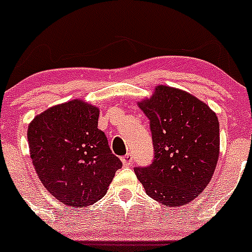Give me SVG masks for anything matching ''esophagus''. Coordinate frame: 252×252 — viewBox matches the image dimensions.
Returning <instances> with one entry per match:
<instances>
[{
	"label": "esophagus",
	"mask_w": 252,
	"mask_h": 252,
	"mask_svg": "<svg viewBox=\"0 0 252 252\" xmlns=\"http://www.w3.org/2000/svg\"><path fill=\"white\" fill-rule=\"evenodd\" d=\"M122 162H123L124 166H131V163H133V155L126 154V156L122 157Z\"/></svg>",
	"instance_id": "obj_1"
}]
</instances>
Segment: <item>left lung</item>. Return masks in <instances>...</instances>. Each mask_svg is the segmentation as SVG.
Returning <instances> with one entry per match:
<instances>
[{
  "label": "left lung",
  "instance_id": "obj_1",
  "mask_svg": "<svg viewBox=\"0 0 252 252\" xmlns=\"http://www.w3.org/2000/svg\"><path fill=\"white\" fill-rule=\"evenodd\" d=\"M150 119L155 159L136 177L151 199L184 206L211 182L220 157V122L191 94L157 85L150 98L138 102Z\"/></svg>",
  "mask_w": 252,
  "mask_h": 252
}]
</instances>
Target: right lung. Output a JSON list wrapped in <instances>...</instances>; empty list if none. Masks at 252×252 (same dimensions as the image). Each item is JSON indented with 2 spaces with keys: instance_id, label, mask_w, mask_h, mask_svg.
<instances>
[{
  "instance_id": "add662e5",
  "label": "right lung",
  "mask_w": 252,
  "mask_h": 252,
  "mask_svg": "<svg viewBox=\"0 0 252 252\" xmlns=\"http://www.w3.org/2000/svg\"><path fill=\"white\" fill-rule=\"evenodd\" d=\"M100 110L83 100L52 106L28 126L32 164L42 185L60 202L85 207L102 199L122 167L105 133Z\"/></svg>"
}]
</instances>
